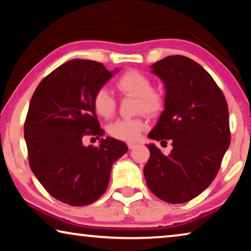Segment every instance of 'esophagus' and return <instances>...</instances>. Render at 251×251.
I'll list each match as a JSON object with an SVG mask.
<instances>
[{"instance_id":"34e87169","label":"esophagus","mask_w":251,"mask_h":251,"mask_svg":"<svg viewBox=\"0 0 251 251\" xmlns=\"http://www.w3.org/2000/svg\"><path fill=\"white\" fill-rule=\"evenodd\" d=\"M136 146H137V144L134 143V142H128V143H127V147H128L129 150H133V148H135Z\"/></svg>"}]
</instances>
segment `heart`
Masks as SVG:
<instances>
[{
    "instance_id": "heart-1",
    "label": "heart",
    "mask_w": 251,
    "mask_h": 251,
    "mask_svg": "<svg viewBox=\"0 0 251 251\" xmlns=\"http://www.w3.org/2000/svg\"><path fill=\"white\" fill-rule=\"evenodd\" d=\"M115 86L123 95L137 97L136 112H145L148 115H157L164 108L165 97L160 91L152 88L150 76L138 70H127L115 79ZM93 107L97 115L104 118L113 116L116 109V100L105 87H100L93 95ZM146 128L142 117L118 120L108 127L112 137L120 141L131 142L139 137Z\"/></svg>"
}]
</instances>
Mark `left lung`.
Returning <instances> with one entry per match:
<instances>
[{"label":"left lung","mask_w":251,"mask_h":251,"mask_svg":"<svg viewBox=\"0 0 251 251\" xmlns=\"http://www.w3.org/2000/svg\"><path fill=\"white\" fill-rule=\"evenodd\" d=\"M166 87L165 109L148 137L172 139L165 156L147 145L144 176L161 201L182 203L201 194L217 176L230 144L228 105L210 74L193 59L172 55L151 65Z\"/></svg>","instance_id":"left-lung-1"}]
</instances>
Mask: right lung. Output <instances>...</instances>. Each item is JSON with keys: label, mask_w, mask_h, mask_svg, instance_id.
Instances as JSON below:
<instances>
[{"label": "right lung", "mask_w": 251, "mask_h": 251, "mask_svg": "<svg viewBox=\"0 0 251 251\" xmlns=\"http://www.w3.org/2000/svg\"><path fill=\"white\" fill-rule=\"evenodd\" d=\"M112 73L101 63L72 59L42 79L29 101L24 123L29 167L46 192L67 205L96 201L107 189L114 161L128 150L110 137L99 147L82 141L104 135L92 100Z\"/></svg>", "instance_id": "right-lung-1"}]
</instances>
